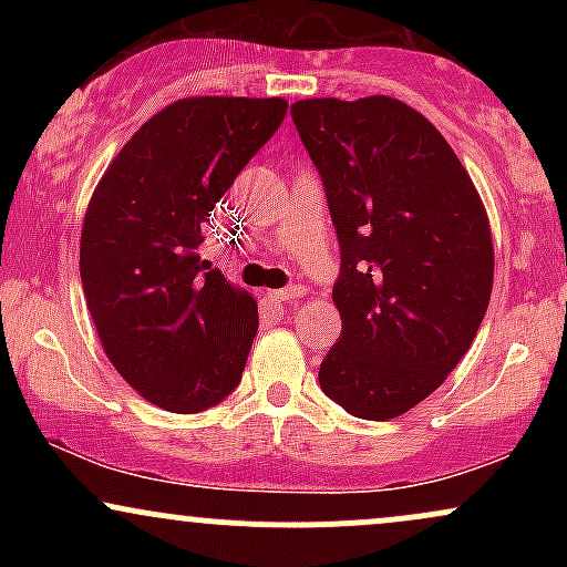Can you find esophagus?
I'll use <instances>...</instances> for the list:
<instances>
[{"label": "esophagus", "mask_w": 567, "mask_h": 567, "mask_svg": "<svg viewBox=\"0 0 567 567\" xmlns=\"http://www.w3.org/2000/svg\"><path fill=\"white\" fill-rule=\"evenodd\" d=\"M303 296H306V290L301 288V285H288V288L271 290V292H269L271 301H285V303L298 301V298H303Z\"/></svg>", "instance_id": "34e87169"}]
</instances>
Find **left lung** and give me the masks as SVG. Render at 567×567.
I'll return each instance as SVG.
<instances>
[{"label":"left lung","instance_id":"8db88e82","mask_svg":"<svg viewBox=\"0 0 567 567\" xmlns=\"http://www.w3.org/2000/svg\"><path fill=\"white\" fill-rule=\"evenodd\" d=\"M320 173L341 271V338L320 386L389 421L426 400L472 347L493 290V239L470 173L440 130L389 95L290 106Z\"/></svg>","mask_w":567,"mask_h":567}]
</instances>
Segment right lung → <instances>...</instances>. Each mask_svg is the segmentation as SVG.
<instances>
[{
    "label": "right lung",
    "mask_w": 567,
    "mask_h": 567,
    "mask_svg": "<svg viewBox=\"0 0 567 567\" xmlns=\"http://www.w3.org/2000/svg\"><path fill=\"white\" fill-rule=\"evenodd\" d=\"M288 114L282 97H184L103 173L80 275L112 365L143 400L199 413L237 389L258 306L199 258L202 224Z\"/></svg>",
    "instance_id": "obj_1"
}]
</instances>
